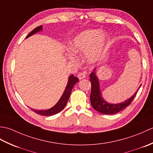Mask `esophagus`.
Instances as JSON below:
<instances>
[{
  "label": "esophagus",
  "mask_w": 153,
  "mask_h": 153,
  "mask_svg": "<svg viewBox=\"0 0 153 153\" xmlns=\"http://www.w3.org/2000/svg\"><path fill=\"white\" fill-rule=\"evenodd\" d=\"M86 71H84V72H81L78 75H77V77H78L79 79H85L86 77Z\"/></svg>",
  "instance_id": "obj_1"
}]
</instances>
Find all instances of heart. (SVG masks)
<instances>
[{
  "label": "heart",
  "instance_id": "heart-1",
  "mask_svg": "<svg viewBox=\"0 0 153 153\" xmlns=\"http://www.w3.org/2000/svg\"><path fill=\"white\" fill-rule=\"evenodd\" d=\"M107 41L106 35L99 30H90L83 32L74 39L70 48L74 54L86 53V57L90 62H95L102 56ZM68 57L74 60V54Z\"/></svg>",
  "mask_w": 153,
  "mask_h": 153
}]
</instances>
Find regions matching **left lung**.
I'll use <instances>...</instances> for the list:
<instances>
[{"label": "left lung", "instance_id": "8db88e82", "mask_svg": "<svg viewBox=\"0 0 153 153\" xmlns=\"http://www.w3.org/2000/svg\"><path fill=\"white\" fill-rule=\"evenodd\" d=\"M95 71V69L89 75L90 82L91 83V92L90 100L91 103V105L94 109H95L97 111H98L100 113L104 114H114L121 111V110L130 105L133 100L134 99L135 97L137 95V93L139 88H140L141 85L139 87L137 92L134 94V95L132 96L130 99L126 100L125 102L120 104H115V105L109 104L105 101L102 98L99 80L96 77Z\"/></svg>", "mask_w": 153, "mask_h": 153}]
</instances>
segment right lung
Masks as SVG:
<instances>
[{"label": "right lung", "mask_w": 153, "mask_h": 153, "mask_svg": "<svg viewBox=\"0 0 153 153\" xmlns=\"http://www.w3.org/2000/svg\"><path fill=\"white\" fill-rule=\"evenodd\" d=\"M42 28H43V26H42V25H39V26L35 27L33 31H31L30 33L28 34L26 38L31 36L32 35H33L35 33H37V31H41L42 30ZM78 82H79V79L77 77H74V75H71V76L69 77V80H68V84L66 85V89L64 90L63 95H62L60 100H58V102L53 107V108H51L48 110H35L33 109L31 110H33L34 112L38 114H41L43 116H52V115L56 114L58 112H60L64 108L65 106L66 105L68 100L70 98L71 90H72L75 84Z\"/></svg>", "instance_id": "1"}]
</instances>
